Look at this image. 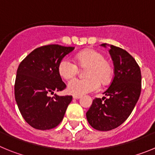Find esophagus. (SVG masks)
<instances>
[{"instance_id": "esophagus-1", "label": "esophagus", "mask_w": 155, "mask_h": 155, "mask_svg": "<svg viewBox=\"0 0 155 155\" xmlns=\"http://www.w3.org/2000/svg\"><path fill=\"white\" fill-rule=\"evenodd\" d=\"M81 95H78V94H74L73 95V98H74V99H78V98H81Z\"/></svg>"}]
</instances>
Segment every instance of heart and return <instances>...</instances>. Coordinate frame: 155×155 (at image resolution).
Listing matches in <instances>:
<instances>
[{"label":"heart","instance_id":"heart-1","mask_svg":"<svg viewBox=\"0 0 155 155\" xmlns=\"http://www.w3.org/2000/svg\"><path fill=\"white\" fill-rule=\"evenodd\" d=\"M78 65L85 70V78H74L68 84V92L72 94H84L97 91L100 82L103 85L109 84L113 76V68L105 60L102 53L94 50H86L79 53L75 57ZM59 74L64 79L73 78L78 72L75 63L68 57L63 58L58 65Z\"/></svg>","mask_w":155,"mask_h":155}]
</instances>
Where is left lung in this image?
I'll return each mask as SVG.
<instances>
[{
  "instance_id": "8db88e82",
  "label": "left lung",
  "mask_w": 155,
  "mask_h": 155,
  "mask_svg": "<svg viewBox=\"0 0 155 155\" xmlns=\"http://www.w3.org/2000/svg\"><path fill=\"white\" fill-rule=\"evenodd\" d=\"M106 43L101 46L106 47ZM114 64V77L103 94L109 98H96L86 113L94 129L109 131L126 121L134 110L141 91V73L134 57L122 48L109 45Z\"/></svg>"
}]
</instances>
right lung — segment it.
Instances as JSON below:
<instances>
[{"instance_id": "obj_1", "label": "right lung", "mask_w": 155, "mask_h": 155, "mask_svg": "<svg viewBox=\"0 0 155 155\" xmlns=\"http://www.w3.org/2000/svg\"><path fill=\"white\" fill-rule=\"evenodd\" d=\"M74 47L52 44L36 48L20 63L15 83V97L24 120L37 130H50L63 120L71 95L59 96L65 89L59 74L61 61Z\"/></svg>"}]
</instances>
